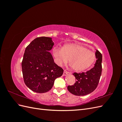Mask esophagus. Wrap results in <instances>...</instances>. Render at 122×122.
<instances>
[{
  "instance_id": "34e87169",
  "label": "esophagus",
  "mask_w": 122,
  "mask_h": 122,
  "mask_svg": "<svg viewBox=\"0 0 122 122\" xmlns=\"http://www.w3.org/2000/svg\"><path fill=\"white\" fill-rule=\"evenodd\" d=\"M69 72H68L67 70H64V72L63 73V76H67L68 75V74H69Z\"/></svg>"
}]
</instances>
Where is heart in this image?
<instances>
[{"label": "heart", "mask_w": 122, "mask_h": 122, "mask_svg": "<svg viewBox=\"0 0 122 122\" xmlns=\"http://www.w3.org/2000/svg\"><path fill=\"white\" fill-rule=\"evenodd\" d=\"M53 55L56 64L61 66L69 60L70 66L75 71H82L89 68L96 61V54L79 44H70L61 48L54 47Z\"/></svg>", "instance_id": "heart-1"}]
</instances>
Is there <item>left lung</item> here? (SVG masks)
Instances as JSON below:
<instances>
[{
    "label": "left lung",
    "mask_w": 122,
    "mask_h": 122,
    "mask_svg": "<svg viewBox=\"0 0 122 122\" xmlns=\"http://www.w3.org/2000/svg\"><path fill=\"white\" fill-rule=\"evenodd\" d=\"M96 61L94 68L81 73H74L77 80L73 86H69L68 90L76 96H84L93 92L98 86L102 73V55L97 50L95 53Z\"/></svg>",
    "instance_id": "1"
}]
</instances>
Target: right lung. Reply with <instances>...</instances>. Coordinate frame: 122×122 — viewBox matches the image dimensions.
I'll list each match as a JSON object with an SVG mask.
<instances>
[{
	"label": "right lung",
	"instance_id": "1",
	"mask_svg": "<svg viewBox=\"0 0 122 122\" xmlns=\"http://www.w3.org/2000/svg\"><path fill=\"white\" fill-rule=\"evenodd\" d=\"M53 45L52 38L41 36L33 40L25 49L22 61L24 81L36 93L50 91L55 79L63 74L64 70L55 63L49 52Z\"/></svg>",
	"mask_w": 122,
	"mask_h": 122
}]
</instances>
